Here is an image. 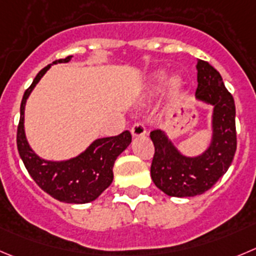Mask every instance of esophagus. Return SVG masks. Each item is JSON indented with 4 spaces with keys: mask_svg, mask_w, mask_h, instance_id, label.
Returning <instances> with one entry per match:
<instances>
[{
    "mask_svg": "<svg viewBox=\"0 0 256 256\" xmlns=\"http://www.w3.org/2000/svg\"><path fill=\"white\" fill-rule=\"evenodd\" d=\"M130 133H132L133 137H140V136H144L147 133V130L143 123H134L130 128Z\"/></svg>",
    "mask_w": 256,
    "mask_h": 256,
    "instance_id": "34e87169",
    "label": "esophagus"
}]
</instances>
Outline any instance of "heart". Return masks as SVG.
Instances as JSON below:
<instances>
[{"mask_svg": "<svg viewBox=\"0 0 256 256\" xmlns=\"http://www.w3.org/2000/svg\"><path fill=\"white\" fill-rule=\"evenodd\" d=\"M163 80H164V74H162V72H160V74H158L157 76H156V82H157V84H160V82H163ZM181 85H182V82H181V79H180V78L174 76V78H172L171 80H170V88H171L174 92H177V90H180Z\"/></svg>", "mask_w": 256, "mask_h": 256, "instance_id": "b5f03b06", "label": "heart"}]
</instances>
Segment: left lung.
I'll return each mask as SVG.
<instances>
[{
    "label": "left lung",
    "mask_w": 256,
    "mask_h": 256,
    "mask_svg": "<svg viewBox=\"0 0 256 256\" xmlns=\"http://www.w3.org/2000/svg\"><path fill=\"white\" fill-rule=\"evenodd\" d=\"M196 98L214 106L212 140L197 157L181 154L164 132L150 137L154 144L150 177L168 196L192 197L210 190L230 167L236 152L235 102L224 85L220 72L208 62H197Z\"/></svg>",
    "instance_id": "1"
}]
</instances>
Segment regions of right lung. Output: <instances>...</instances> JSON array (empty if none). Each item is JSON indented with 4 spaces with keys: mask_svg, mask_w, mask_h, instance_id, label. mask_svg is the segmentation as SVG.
Wrapping results in <instances>:
<instances>
[{
    "mask_svg": "<svg viewBox=\"0 0 256 256\" xmlns=\"http://www.w3.org/2000/svg\"><path fill=\"white\" fill-rule=\"evenodd\" d=\"M72 56L54 62H68ZM51 64L38 72L32 84L26 89L20 108V122L17 126V150L26 170L41 190L54 198L66 204H88L98 198L99 194L113 181V166L116 157L132 142L130 130L116 137L94 140L78 157L62 162L46 160L35 154L28 146L24 130L25 104L35 85L40 82Z\"/></svg>",
    "mask_w": 256,
    "mask_h": 256,
    "instance_id": "obj_1",
    "label": "right lung"
}]
</instances>
